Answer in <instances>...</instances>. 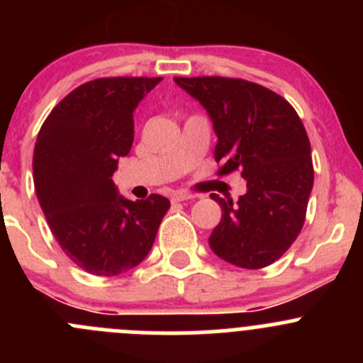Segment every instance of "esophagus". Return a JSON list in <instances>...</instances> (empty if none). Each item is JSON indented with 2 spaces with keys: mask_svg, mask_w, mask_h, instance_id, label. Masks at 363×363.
<instances>
[{
  "mask_svg": "<svg viewBox=\"0 0 363 363\" xmlns=\"http://www.w3.org/2000/svg\"><path fill=\"white\" fill-rule=\"evenodd\" d=\"M195 199V195H191V193H186V191H177L172 195V202L177 203V202H184V200H191Z\"/></svg>",
  "mask_w": 363,
  "mask_h": 363,
  "instance_id": "34e87169",
  "label": "esophagus"
}]
</instances>
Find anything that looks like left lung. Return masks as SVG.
<instances>
[{
  "mask_svg": "<svg viewBox=\"0 0 363 363\" xmlns=\"http://www.w3.org/2000/svg\"><path fill=\"white\" fill-rule=\"evenodd\" d=\"M174 80L211 116L218 135V175L239 170L247 181L246 195L237 203L211 195L223 214L208 246L232 265L269 267L298 237L314 182L309 137L298 113L283 96L250 80Z\"/></svg>",
  "mask_w": 363,
  "mask_h": 363,
  "instance_id": "1",
  "label": "left lung"
}]
</instances>
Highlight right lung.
I'll return each mask as SVG.
<instances>
[{
  "label": "right lung",
  "instance_id": "1",
  "mask_svg": "<svg viewBox=\"0 0 363 363\" xmlns=\"http://www.w3.org/2000/svg\"><path fill=\"white\" fill-rule=\"evenodd\" d=\"M161 77H104L67 94L38 131L33 181L65 255L93 276L137 267L155 244L168 199L131 200L112 181L133 144V111Z\"/></svg>",
  "mask_w": 363,
  "mask_h": 363
}]
</instances>
